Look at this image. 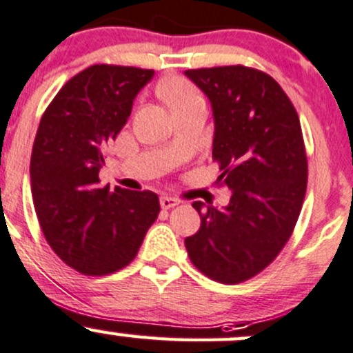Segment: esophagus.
I'll list each match as a JSON object with an SVG mask.
<instances>
[{
  "mask_svg": "<svg viewBox=\"0 0 353 353\" xmlns=\"http://www.w3.org/2000/svg\"><path fill=\"white\" fill-rule=\"evenodd\" d=\"M159 203H161V208H162V209H170V208L177 206V204H179L181 201H179V199H176V197L162 196V197H161V201H159Z\"/></svg>",
  "mask_w": 353,
  "mask_h": 353,
  "instance_id": "esophagus-1",
  "label": "esophagus"
}]
</instances>
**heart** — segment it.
I'll return each instance as SVG.
<instances>
[{
	"mask_svg": "<svg viewBox=\"0 0 353 353\" xmlns=\"http://www.w3.org/2000/svg\"><path fill=\"white\" fill-rule=\"evenodd\" d=\"M161 95L164 97L169 108H176L184 105V103L201 100L196 88L183 79H170L165 83H162Z\"/></svg>",
	"mask_w": 353,
	"mask_h": 353,
	"instance_id": "obj_1",
	"label": "heart"
}]
</instances>
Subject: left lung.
Instances as JSON below:
<instances>
[{
    "label": "left lung",
    "mask_w": 353,
    "mask_h": 353,
    "mask_svg": "<svg viewBox=\"0 0 353 353\" xmlns=\"http://www.w3.org/2000/svg\"><path fill=\"white\" fill-rule=\"evenodd\" d=\"M208 97L214 120L212 159L231 191L223 208L196 201L201 228L184 239L197 270L219 283L254 276L292 236L308 165L300 119L283 88L259 70L233 65L185 70Z\"/></svg>",
    "instance_id": "obj_1"
}]
</instances>
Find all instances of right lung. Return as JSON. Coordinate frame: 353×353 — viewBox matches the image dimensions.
Segmentation results:
<instances>
[{"label":"right lung","instance_id":"1","mask_svg":"<svg viewBox=\"0 0 353 353\" xmlns=\"http://www.w3.org/2000/svg\"><path fill=\"white\" fill-rule=\"evenodd\" d=\"M154 70L94 65L61 87L40 120L30 177L34 211L52 250L83 274L122 270L157 219L150 191L102 185L103 150L125 125Z\"/></svg>","mask_w":353,"mask_h":353}]
</instances>
